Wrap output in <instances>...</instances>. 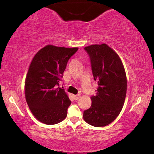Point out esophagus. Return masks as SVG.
Segmentation results:
<instances>
[{
	"mask_svg": "<svg viewBox=\"0 0 154 154\" xmlns=\"http://www.w3.org/2000/svg\"><path fill=\"white\" fill-rule=\"evenodd\" d=\"M80 96H81V95L79 94H78L77 95H74V99L75 100H78V99L80 98Z\"/></svg>",
	"mask_w": 154,
	"mask_h": 154,
	"instance_id": "esophagus-1",
	"label": "esophagus"
}]
</instances>
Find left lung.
I'll return each instance as SVG.
<instances>
[{
	"mask_svg": "<svg viewBox=\"0 0 154 154\" xmlns=\"http://www.w3.org/2000/svg\"><path fill=\"white\" fill-rule=\"evenodd\" d=\"M84 49L90 56L98 88L91 97L92 105L83 111V119L93 126H106L123 108L127 90L126 72L118 54L106 44L92 45Z\"/></svg>",
	"mask_w": 154,
	"mask_h": 154,
	"instance_id": "8db88e82",
	"label": "left lung"
}]
</instances>
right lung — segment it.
Here are the masks:
<instances>
[{
    "label": "right lung",
    "mask_w": 154,
    "mask_h": 154,
    "mask_svg": "<svg viewBox=\"0 0 154 154\" xmlns=\"http://www.w3.org/2000/svg\"><path fill=\"white\" fill-rule=\"evenodd\" d=\"M77 50L48 45L31 62L25 80V97L33 116L43 124H56L66 118L71 101L58 85L68 61Z\"/></svg>",
    "instance_id": "add662e5"
}]
</instances>
